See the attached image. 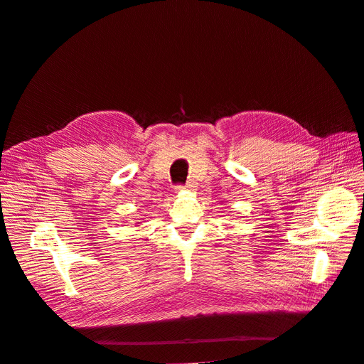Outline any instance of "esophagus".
<instances>
[{
  "mask_svg": "<svg viewBox=\"0 0 364 364\" xmlns=\"http://www.w3.org/2000/svg\"><path fill=\"white\" fill-rule=\"evenodd\" d=\"M188 188H191V185H190V183H185V185H176V186H174V190H176V191H183V190H188Z\"/></svg>",
  "mask_w": 364,
  "mask_h": 364,
  "instance_id": "obj_1",
  "label": "esophagus"
}]
</instances>
